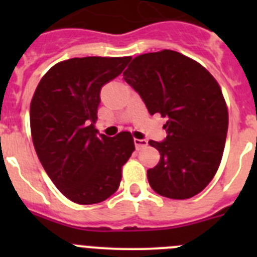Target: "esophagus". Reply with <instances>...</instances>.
Returning <instances> with one entry per match:
<instances>
[{
	"instance_id": "esophagus-1",
	"label": "esophagus",
	"mask_w": 257,
	"mask_h": 257,
	"mask_svg": "<svg viewBox=\"0 0 257 257\" xmlns=\"http://www.w3.org/2000/svg\"><path fill=\"white\" fill-rule=\"evenodd\" d=\"M134 144H135V148L139 151V149L144 148L148 145V140L145 139H134Z\"/></svg>"
}]
</instances>
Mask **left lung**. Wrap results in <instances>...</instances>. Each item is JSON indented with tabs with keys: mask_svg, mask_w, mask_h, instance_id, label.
<instances>
[{
	"mask_svg": "<svg viewBox=\"0 0 257 257\" xmlns=\"http://www.w3.org/2000/svg\"><path fill=\"white\" fill-rule=\"evenodd\" d=\"M123 79L149 114L167 119L166 139L149 142L161 154L147 172L152 189L171 199L198 194L219 169L228 133V109L216 79L172 50L136 56Z\"/></svg>",
	"mask_w": 257,
	"mask_h": 257,
	"instance_id": "1",
	"label": "left lung"
}]
</instances>
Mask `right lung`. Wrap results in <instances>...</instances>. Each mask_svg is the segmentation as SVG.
Returning a JSON list of instances; mask_svg holds the SVG:
<instances>
[{
  "label": "right lung",
  "instance_id": "add662e5",
  "mask_svg": "<svg viewBox=\"0 0 257 257\" xmlns=\"http://www.w3.org/2000/svg\"><path fill=\"white\" fill-rule=\"evenodd\" d=\"M131 58H73L42 77L31 103V131L38 160L70 201L94 205L118 189L122 166L135 151L133 136L95 128L101 87Z\"/></svg>",
  "mask_w": 257,
  "mask_h": 257
}]
</instances>
